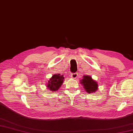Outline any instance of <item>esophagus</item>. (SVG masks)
Listing matches in <instances>:
<instances>
[{"instance_id":"esophagus-1","label":"esophagus","mask_w":133,"mask_h":133,"mask_svg":"<svg viewBox=\"0 0 133 133\" xmlns=\"http://www.w3.org/2000/svg\"><path fill=\"white\" fill-rule=\"evenodd\" d=\"M78 75V74L77 72H75V73H72V74H71V77L72 78H74V79H76L77 78Z\"/></svg>"}]
</instances>
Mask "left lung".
<instances>
[{
  "instance_id": "8db88e82",
  "label": "left lung",
  "mask_w": 133,
  "mask_h": 133,
  "mask_svg": "<svg viewBox=\"0 0 133 133\" xmlns=\"http://www.w3.org/2000/svg\"><path fill=\"white\" fill-rule=\"evenodd\" d=\"M81 84L83 86L84 90L88 93L94 92L98 89V84L89 75H84L83 79L81 82Z\"/></svg>"
}]
</instances>
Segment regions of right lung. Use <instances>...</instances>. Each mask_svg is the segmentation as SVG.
Wrapping results in <instances>:
<instances>
[{
    "label": "right lung",
    "mask_w": 133,
    "mask_h": 133,
    "mask_svg": "<svg viewBox=\"0 0 133 133\" xmlns=\"http://www.w3.org/2000/svg\"><path fill=\"white\" fill-rule=\"evenodd\" d=\"M64 77L61 74H54L53 75L51 78L50 79V81H48L47 87L50 91H55L59 89L61 86L62 83L63 82Z\"/></svg>",
    "instance_id": "add662e5"
}]
</instances>
